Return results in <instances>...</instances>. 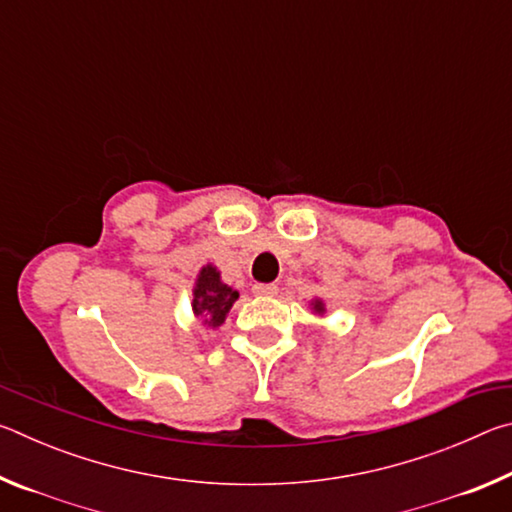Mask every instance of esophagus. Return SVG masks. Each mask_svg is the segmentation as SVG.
<instances>
[{"instance_id": "1", "label": "esophagus", "mask_w": 512, "mask_h": 512, "mask_svg": "<svg viewBox=\"0 0 512 512\" xmlns=\"http://www.w3.org/2000/svg\"><path fill=\"white\" fill-rule=\"evenodd\" d=\"M253 291L257 293V296H264V298H271L277 293V287L275 284H255Z\"/></svg>"}]
</instances>
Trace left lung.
<instances>
[{"label":"left lung","instance_id":"8db88e82","mask_svg":"<svg viewBox=\"0 0 512 512\" xmlns=\"http://www.w3.org/2000/svg\"><path fill=\"white\" fill-rule=\"evenodd\" d=\"M311 309H314L316 314H325V302L323 300H311Z\"/></svg>","mask_w":512,"mask_h":512}]
</instances>
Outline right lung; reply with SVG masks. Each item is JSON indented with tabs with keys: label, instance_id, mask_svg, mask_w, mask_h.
Returning a JSON list of instances; mask_svg holds the SVG:
<instances>
[{
	"label": "right lung",
	"instance_id": "1",
	"mask_svg": "<svg viewBox=\"0 0 512 512\" xmlns=\"http://www.w3.org/2000/svg\"><path fill=\"white\" fill-rule=\"evenodd\" d=\"M237 298L239 291L221 282V273L216 271V266L205 264L201 271H198L192 309L207 327L214 329L223 325L225 316H228V311L235 305Z\"/></svg>",
	"mask_w": 512,
	"mask_h": 512
}]
</instances>
